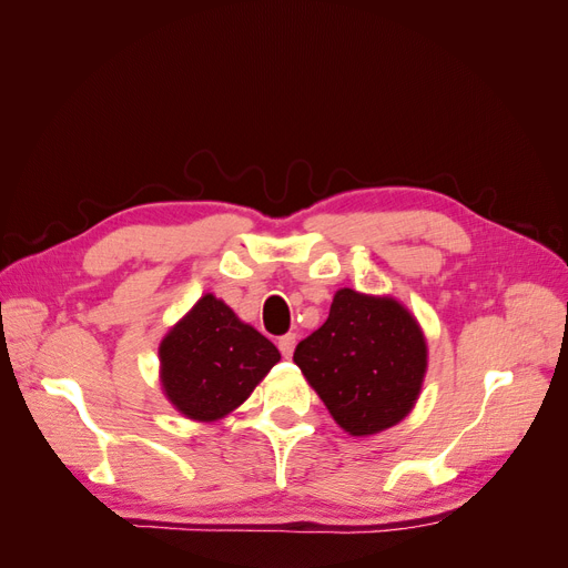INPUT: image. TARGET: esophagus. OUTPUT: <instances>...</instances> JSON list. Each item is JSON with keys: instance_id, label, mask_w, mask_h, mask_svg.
<instances>
[{"instance_id": "34e87169", "label": "esophagus", "mask_w": 568, "mask_h": 568, "mask_svg": "<svg viewBox=\"0 0 568 568\" xmlns=\"http://www.w3.org/2000/svg\"><path fill=\"white\" fill-rule=\"evenodd\" d=\"M277 346H280V353H282L284 357H291V355H294V348H296V334H284V336L277 341Z\"/></svg>"}]
</instances>
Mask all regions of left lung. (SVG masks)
<instances>
[{
    "label": "left lung",
    "mask_w": 568,
    "mask_h": 568,
    "mask_svg": "<svg viewBox=\"0 0 568 568\" xmlns=\"http://www.w3.org/2000/svg\"><path fill=\"white\" fill-rule=\"evenodd\" d=\"M294 363L341 428L369 436L398 424L415 405L426 343L398 301L341 288L326 322L296 346Z\"/></svg>",
    "instance_id": "8db88e82"
}]
</instances>
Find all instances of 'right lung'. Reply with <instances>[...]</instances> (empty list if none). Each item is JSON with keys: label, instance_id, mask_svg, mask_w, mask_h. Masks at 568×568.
Returning <instances> with one entry per match:
<instances>
[{"label": "right lung", "instance_id": "obj_1", "mask_svg": "<svg viewBox=\"0 0 568 568\" xmlns=\"http://www.w3.org/2000/svg\"><path fill=\"white\" fill-rule=\"evenodd\" d=\"M161 379L182 415L213 422L242 405L280 351L215 296H203L161 343Z\"/></svg>", "mask_w": 568, "mask_h": 568}]
</instances>
